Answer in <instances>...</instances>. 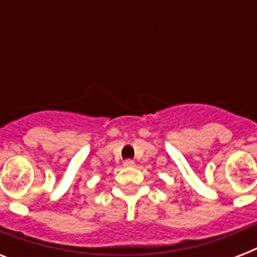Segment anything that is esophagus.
I'll list each match as a JSON object with an SVG mask.
<instances>
[{"label": "esophagus", "mask_w": 257, "mask_h": 257, "mask_svg": "<svg viewBox=\"0 0 257 257\" xmlns=\"http://www.w3.org/2000/svg\"><path fill=\"white\" fill-rule=\"evenodd\" d=\"M124 167H135V161L133 160H125Z\"/></svg>", "instance_id": "obj_1"}]
</instances>
